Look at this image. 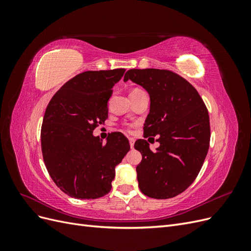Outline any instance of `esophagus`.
Listing matches in <instances>:
<instances>
[{"label":"esophagus","instance_id":"obj_1","mask_svg":"<svg viewBox=\"0 0 251 251\" xmlns=\"http://www.w3.org/2000/svg\"><path fill=\"white\" fill-rule=\"evenodd\" d=\"M128 141H130V146L133 149L134 148V143H135V139L134 138H128Z\"/></svg>","mask_w":251,"mask_h":251}]
</instances>
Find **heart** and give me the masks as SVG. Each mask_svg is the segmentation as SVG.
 <instances>
[{
  "mask_svg": "<svg viewBox=\"0 0 251 251\" xmlns=\"http://www.w3.org/2000/svg\"><path fill=\"white\" fill-rule=\"evenodd\" d=\"M142 90H140V89H134L132 92H131V94H135V93H138V92H141Z\"/></svg>",
  "mask_w": 251,
  "mask_h": 251,
  "instance_id": "b5f03b06",
  "label": "heart"
}]
</instances>
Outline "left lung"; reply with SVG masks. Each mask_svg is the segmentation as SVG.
Instances as JSON below:
<instances>
[{
  "mask_svg": "<svg viewBox=\"0 0 251 251\" xmlns=\"http://www.w3.org/2000/svg\"><path fill=\"white\" fill-rule=\"evenodd\" d=\"M128 79L150 95L144 138L158 136L156 141L160 143L153 151L147 140L135 142L134 148L142 155L136 168L138 186L151 198H173L193 183L207 155V109L191 83L172 71L131 69L125 74L124 80Z\"/></svg>",
  "mask_w": 251,
  "mask_h": 251,
  "instance_id": "obj_1",
  "label": "left lung"
}]
</instances>
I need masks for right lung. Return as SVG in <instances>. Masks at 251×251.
<instances>
[{
    "label": "right lung",
    "instance_id": "obj_1",
    "mask_svg": "<svg viewBox=\"0 0 251 251\" xmlns=\"http://www.w3.org/2000/svg\"><path fill=\"white\" fill-rule=\"evenodd\" d=\"M125 71L82 72L68 80L47 105L41 130L44 162L57 187L72 198L107 195L116 165L130 151L120 132L111 134L104 144L93 135L108 118L112 89Z\"/></svg>",
    "mask_w": 251,
    "mask_h": 251
}]
</instances>
